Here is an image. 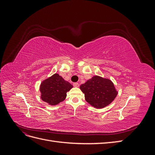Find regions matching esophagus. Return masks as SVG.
Here are the masks:
<instances>
[{
  "label": "esophagus",
  "instance_id": "34e87169",
  "mask_svg": "<svg viewBox=\"0 0 155 155\" xmlns=\"http://www.w3.org/2000/svg\"><path fill=\"white\" fill-rule=\"evenodd\" d=\"M73 85H74V87H79V84L78 83H74L73 84Z\"/></svg>",
  "mask_w": 155,
  "mask_h": 155
}]
</instances>
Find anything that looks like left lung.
<instances>
[{
    "label": "left lung",
    "instance_id": "obj_1",
    "mask_svg": "<svg viewBox=\"0 0 155 155\" xmlns=\"http://www.w3.org/2000/svg\"><path fill=\"white\" fill-rule=\"evenodd\" d=\"M85 94V100L96 109H102L109 105L118 94L114 83L109 79L98 76L91 79L80 86Z\"/></svg>",
    "mask_w": 155,
    "mask_h": 155
}]
</instances>
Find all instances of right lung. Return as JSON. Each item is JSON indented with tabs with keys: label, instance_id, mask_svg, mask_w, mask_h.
I'll list each match as a JSON object with an SVG mask.
<instances>
[{
	"label": "right lung",
	"instance_id": "right-lung-1",
	"mask_svg": "<svg viewBox=\"0 0 155 155\" xmlns=\"http://www.w3.org/2000/svg\"><path fill=\"white\" fill-rule=\"evenodd\" d=\"M73 86L58 74L45 79L40 85L41 97L50 105H56L65 100L67 92Z\"/></svg>",
	"mask_w": 155,
	"mask_h": 155
}]
</instances>
